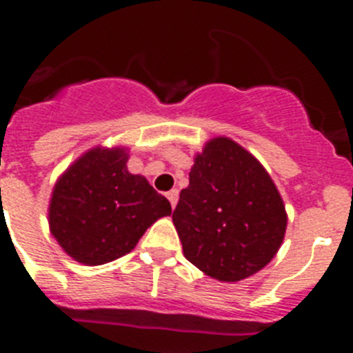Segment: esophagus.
Returning a JSON list of instances; mask_svg holds the SVG:
<instances>
[{
	"label": "esophagus",
	"instance_id": "34e87169",
	"mask_svg": "<svg viewBox=\"0 0 353 353\" xmlns=\"http://www.w3.org/2000/svg\"><path fill=\"white\" fill-rule=\"evenodd\" d=\"M168 199H170V203H171V207H176V203H179V191H176V189H171L170 192H168Z\"/></svg>",
	"mask_w": 353,
	"mask_h": 353
}]
</instances>
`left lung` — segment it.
<instances>
[{"label":"left lung","mask_w":353,"mask_h":353,"mask_svg":"<svg viewBox=\"0 0 353 353\" xmlns=\"http://www.w3.org/2000/svg\"><path fill=\"white\" fill-rule=\"evenodd\" d=\"M286 221L270 174L230 138L210 139L196 155L173 212L183 256L226 283L256 274L276 256Z\"/></svg>","instance_id":"1"}]
</instances>
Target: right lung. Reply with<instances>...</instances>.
<instances>
[{"label":"right lung","instance_id":"obj_1","mask_svg":"<svg viewBox=\"0 0 353 353\" xmlns=\"http://www.w3.org/2000/svg\"><path fill=\"white\" fill-rule=\"evenodd\" d=\"M125 148H95L61 174L49 203V228L68 256L102 265L132 251L171 205L141 174L127 170Z\"/></svg>","mask_w":353,"mask_h":353}]
</instances>
